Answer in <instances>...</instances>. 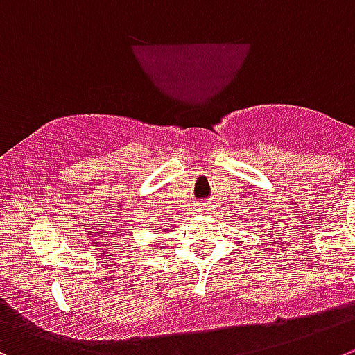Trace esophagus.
I'll list each match as a JSON object with an SVG mask.
<instances>
[{"instance_id": "esophagus-1", "label": "esophagus", "mask_w": 355, "mask_h": 355, "mask_svg": "<svg viewBox=\"0 0 355 355\" xmlns=\"http://www.w3.org/2000/svg\"><path fill=\"white\" fill-rule=\"evenodd\" d=\"M204 211H205V209H204Z\"/></svg>"}]
</instances>
